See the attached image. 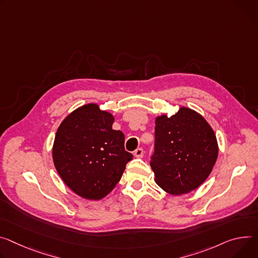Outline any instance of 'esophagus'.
Returning <instances> with one entry per match:
<instances>
[{"label":"esophagus","mask_w":258,"mask_h":258,"mask_svg":"<svg viewBox=\"0 0 258 258\" xmlns=\"http://www.w3.org/2000/svg\"><path fill=\"white\" fill-rule=\"evenodd\" d=\"M143 154H144V151H143L142 148H138V149L134 152V155H135L136 157H138V158L143 157Z\"/></svg>","instance_id":"obj_1"}]
</instances>
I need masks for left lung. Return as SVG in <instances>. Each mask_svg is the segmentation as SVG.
I'll return each mask as SVG.
<instances>
[{
	"label": "left lung",
	"mask_w": 258,
	"mask_h": 258,
	"mask_svg": "<svg viewBox=\"0 0 258 258\" xmlns=\"http://www.w3.org/2000/svg\"><path fill=\"white\" fill-rule=\"evenodd\" d=\"M216 135L205 117L180 107L155 118V152L150 166L155 182L172 195H186L201 186L218 157Z\"/></svg>",
	"instance_id": "obj_1"
}]
</instances>
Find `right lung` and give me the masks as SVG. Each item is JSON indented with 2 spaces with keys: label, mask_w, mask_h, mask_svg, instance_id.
I'll list each match as a JSON object with an SVG mask.
<instances>
[{
  "label": "right lung",
  "mask_w": 258,
  "mask_h": 258,
  "mask_svg": "<svg viewBox=\"0 0 258 258\" xmlns=\"http://www.w3.org/2000/svg\"><path fill=\"white\" fill-rule=\"evenodd\" d=\"M114 116L96 103L72 111L59 124L52 146L55 170L77 196L99 201L121 179L133 155L124 135L112 128Z\"/></svg>",
  "instance_id": "1"
}]
</instances>
